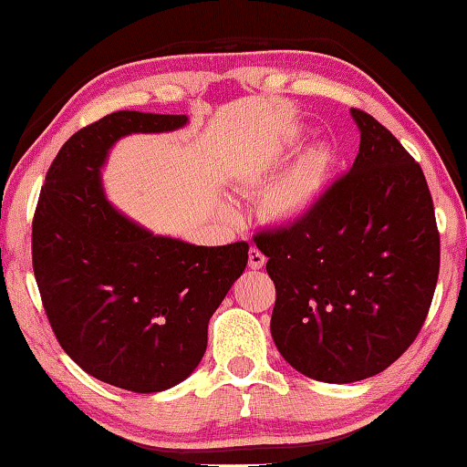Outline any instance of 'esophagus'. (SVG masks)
Segmentation results:
<instances>
[{
  "label": "esophagus",
  "instance_id": "obj_1",
  "mask_svg": "<svg viewBox=\"0 0 467 467\" xmlns=\"http://www.w3.org/2000/svg\"><path fill=\"white\" fill-rule=\"evenodd\" d=\"M265 262H267L265 255L257 247L249 249V267H251V270H262Z\"/></svg>",
  "mask_w": 467,
  "mask_h": 467
}]
</instances>
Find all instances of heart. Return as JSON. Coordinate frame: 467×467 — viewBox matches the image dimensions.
Listing matches in <instances>:
<instances>
[{
  "instance_id": "b5f03b06",
  "label": "heart",
  "mask_w": 467,
  "mask_h": 467,
  "mask_svg": "<svg viewBox=\"0 0 467 467\" xmlns=\"http://www.w3.org/2000/svg\"><path fill=\"white\" fill-rule=\"evenodd\" d=\"M334 154L329 146H313L298 154L278 177H275L264 195V216L278 224H295L305 220L317 208L326 193ZM270 177L265 171H257L251 177L253 183H264Z\"/></svg>"
}]
</instances>
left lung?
I'll return each instance as SVG.
<instances>
[{"label": "left lung", "mask_w": 467, "mask_h": 467, "mask_svg": "<svg viewBox=\"0 0 467 467\" xmlns=\"http://www.w3.org/2000/svg\"><path fill=\"white\" fill-rule=\"evenodd\" d=\"M352 169L309 216L253 236L275 286L272 337L323 383L381 373L414 342L439 278L441 241L424 172L389 130L350 109Z\"/></svg>", "instance_id": "obj_1"}]
</instances>
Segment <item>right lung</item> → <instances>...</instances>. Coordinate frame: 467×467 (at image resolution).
Masks as SVG:
<instances>
[{
    "mask_svg": "<svg viewBox=\"0 0 467 467\" xmlns=\"http://www.w3.org/2000/svg\"><path fill=\"white\" fill-rule=\"evenodd\" d=\"M187 123L117 110L74 133L47 171L33 220L35 278L61 348L94 379L136 393L193 373L210 317L249 259L247 243L154 234L107 200L100 171L117 141Z\"/></svg>",
    "mask_w": 467,
    "mask_h": 467,
    "instance_id": "obj_1",
    "label": "right lung"
}]
</instances>
